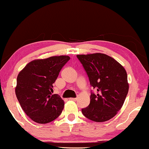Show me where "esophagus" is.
Segmentation results:
<instances>
[{
	"label": "esophagus",
	"instance_id": "esophagus-1",
	"mask_svg": "<svg viewBox=\"0 0 149 149\" xmlns=\"http://www.w3.org/2000/svg\"><path fill=\"white\" fill-rule=\"evenodd\" d=\"M70 99L72 100H76L77 99V98H70Z\"/></svg>",
	"mask_w": 149,
	"mask_h": 149
}]
</instances>
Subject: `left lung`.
I'll return each instance as SVG.
<instances>
[{
	"mask_svg": "<svg viewBox=\"0 0 149 149\" xmlns=\"http://www.w3.org/2000/svg\"><path fill=\"white\" fill-rule=\"evenodd\" d=\"M77 57L88 76L91 86L97 91L96 94L92 92L91 102L81 112L96 122L109 120L122 107L128 93L126 71L105 54H77Z\"/></svg>",
	"mask_w": 149,
	"mask_h": 149,
	"instance_id": "obj_1",
	"label": "left lung"
}]
</instances>
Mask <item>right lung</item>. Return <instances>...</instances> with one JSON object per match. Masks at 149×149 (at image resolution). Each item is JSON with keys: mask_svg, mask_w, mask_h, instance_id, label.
Masks as SVG:
<instances>
[{"mask_svg": "<svg viewBox=\"0 0 149 149\" xmlns=\"http://www.w3.org/2000/svg\"><path fill=\"white\" fill-rule=\"evenodd\" d=\"M70 59L65 55L36 59L19 73L16 96L24 111L35 122L49 123L61 113L64 101L59 95L52 94L53 84Z\"/></svg>", "mask_w": 149, "mask_h": 149, "instance_id": "obj_1", "label": "right lung"}]
</instances>
